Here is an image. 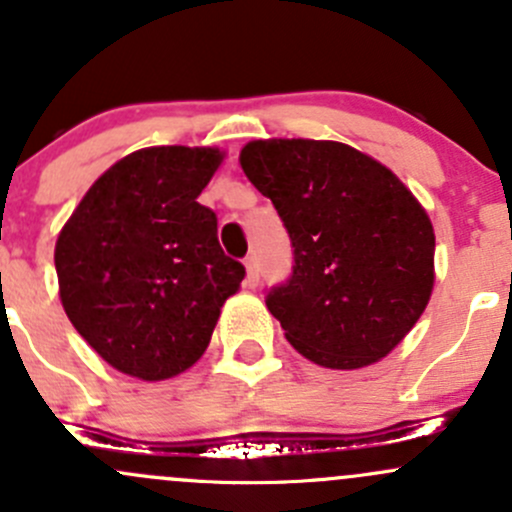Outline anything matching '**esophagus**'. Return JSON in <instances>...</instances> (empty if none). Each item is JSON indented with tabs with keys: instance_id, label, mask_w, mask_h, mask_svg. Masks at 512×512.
<instances>
[{
	"instance_id": "obj_1",
	"label": "esophagus",
	"mask_w": 512,
	"mask_h": 512,
	"mask_svg": "<svg viewBox=\"0 0 512 512\" xmlns=\"http://www.w3.org/2000/svg\"><path fill=\"white\" fill-rule=\"evenodd\" d=\"M245 270H247V287H257V282H260V265H257L255 255L245 257Z\"/></svg>"
}]
</instances>
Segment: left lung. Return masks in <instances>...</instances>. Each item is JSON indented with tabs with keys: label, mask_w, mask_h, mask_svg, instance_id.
<instances>
[{
	"label": "left lung",
	"mask_w": 512,
	"mask_h": 512,
	"mask_svg": "<svg viewBox=\"0 0 512 512\" xmlns=\"http://www.w3.org/2000/svg\"><path fill=\"white\" fill-rule=\"evenodd\" d=\"M240 164L292 242V274L265 297L287 341L324 368L385 358L432 294L434 230L417 198L341 142L260 139Z\"/></svg>",
	"instance_id": "obj_1"
}]
</instances>
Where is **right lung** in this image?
Listing matches in <instances>:
<instances>
[{"label": "right lung", "instance_id": "1", "mask_svg": "<svg viewBox=\"0 0 512 512\" xmlns=\"http://www.w3.org/2000/svg\"><path fill=\"white\" fill-rule=\"evenodd\" d=\"M218 149L149 147L105 171L56 242L61 301L112 368L164 380L208 348L220 306L245 279L218 218L196 201Z\"/></svg>", "mask_w": 512, "mask_h": 512}]
</instances>
